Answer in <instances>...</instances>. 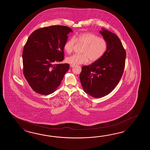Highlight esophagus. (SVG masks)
Here are the masks:
<instances>
[{
	"label": "esophagus",
	"instance_id": "1",
	"mask_svg": "<svg viewBox=\"0 0 150 150\" xmlns=\"http://www.w3.org/2000/svg\"><path fill=\"white\" fill-rule=\"evenodd\" d=\"M74 67V65H73V64H70V67Z\"/></svg>",
	"mask_w": 150,
	"mask_h": 150
}]
</instances>
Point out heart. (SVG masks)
Returning <instances> with one entry per match:
<instances>
[{"label": "heart", "instance_id": "obj_1", "mask_svg": "<svg viewBox=\"0 0 150 150\" xmlns=\"http://www.w3.org/2000/svg\"><path fill=\"white\" fill-rule=\"evenodd\" d=\"M76 42L84 47L81 50L83 54H74L67 58V62L73 65L86 64L89 60L92 62L98 61L105 54L108 48L107 42L104 38L94 33H84L74 36L65 42L64 49L67 54L73 51Z\"/></svg>", "mask_w": 150, "mask_h": 150}]
</instances>
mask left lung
<instances>
[{
  "label": "left lung",
  "instance_id": "obj_1",
  "mask_svg": "<svg viewBox=\"0 0 150 150\" xmlns=\"http://www.w3.org/2000/svg\"><path fill=\"white\" fill-rule=\"evenodd\" d=\"M99 33L107 42L105 54L88 66H83L79 78L84 91L93 98L108 95L117 86L125 69L126 52L118 36L105 28Z\"/></svg>",
  "mask_w": 150,
  "mask_h": 150
}]
</instances>
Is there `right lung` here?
I'll list each match as a JSON object with an SVG mask.
<instances>
[{
	"mask_svg": "<svg viewBox=\"0 0 150 150\" xmlns=\"http://www.w3.org/2000/svg\"><path fill=\"white\" fill-rule=\"evenodd\" d=\"M67 26L51 25L40 28L29 36L23 53V74L35 92L49 95L54 92L69 69V64H55L64 59Z\"/></svg>",
	"mask_w": 150,
	"mask_h": 150,
	"instance_id": "right-lung-1",
	"label": "right lung"
}]
</instances>
